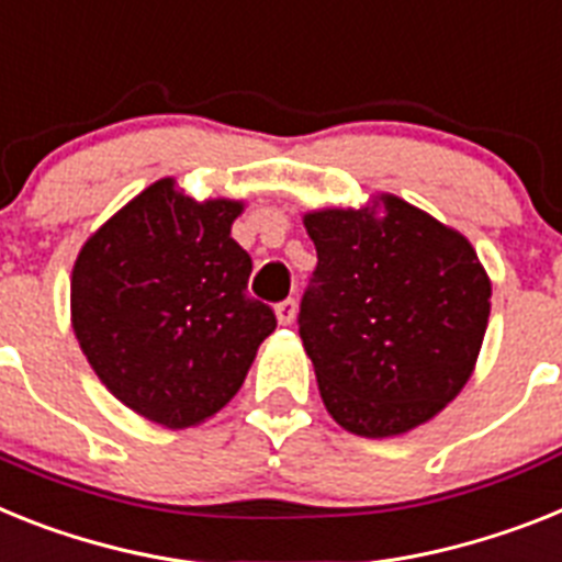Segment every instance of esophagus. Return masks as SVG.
<instances>
[{"instance_id":"1","label":"esophagus","mask_w":562,"mask_h":562,"mask_svg":"<svg viewBox=\"0 0 562 562\" xmlns=\"http://www.w3.org/2000/svg\"><path fill=\"white\" fill-rule=\"evenodd\" d=\"M296 317V300L294 296H289V300H282L280 305H277V319H280V325H291Z\"/></svg>"}]
</instances>
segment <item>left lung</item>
Segmentation results:
<instances>
[{
    "instance_id": "1",
    "label": "left lung",
    "mask_w": 562,
    "mask_h": 562,
    "mask_svg": "<svg viewBox=\"0 0 562 562\" xmlns=\"http://www.w3.org/2000/svg\"><path fill=\"white\" fill-rule=\"evenodd\" d=\"M317 268L300 339L325 408L360 437H394L460 394L492 285L469 239L397 196L305 216Z\"/></svg>"
}]
</instances>
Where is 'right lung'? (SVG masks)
<instances>
[{"mask_svg":"<svg viewBox=\"0 0 562 562\" xmlns=\"http://www.w3.org/2000/svg\"><path fill=\"white\" fill-rule=\"evenodd\" d=\"M239 202H196L159 179L79 251L70 311L113 397L159 426H196L243 385L273 308L248 294L251 257L231 237Z\"/></svg>","mask_w":562,"mask_h":562,"instance_id":"add662e5","label":"right lung"}]
</instances>
